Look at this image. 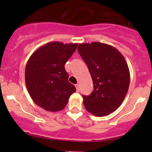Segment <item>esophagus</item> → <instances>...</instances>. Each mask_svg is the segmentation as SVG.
<instances>
[{
  "label": "esophagus",
  "mask_w": 152,
  "mask_h": 152,
  "mask_svg": "<svg viewBox=\"0 0 152 152\" xmlns=\"http://www.w3.org/2000/svg\"><path fill=\"white\" fill-rule=\"evenodd\" d=\"M75 87H76V91L77 92H79V88H80V87H79V85H75Z\"/></svg>",
  "instance_id": "1"
}]
</instances>
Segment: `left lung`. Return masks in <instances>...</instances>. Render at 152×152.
Here are the masks:
<instances>
[{"label": "left lung", "instance_id": "1", "mask_svg": "<svg viewBox=\"0 0 152 152\" xmlns=\"http://www.w3.org/2000/svg\"><path fill=\"white\" fill-rule=\"evenodd\" d=\"M78 51L94 87L90 96H83L85 109L99 117L110 115L124 102L129 86V70L124 56L115 48L99 42L79 44Z\"/></svg>", "mask_w": 152, "mask_h": 152}]
</instances>
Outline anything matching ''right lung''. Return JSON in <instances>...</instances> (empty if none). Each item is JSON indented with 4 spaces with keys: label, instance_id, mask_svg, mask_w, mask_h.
Masks as SVG:
<instances>
[{
    "label": "right lung",
    "instance_id": "right-lung-1",
    "mask_svg": "<svg viewBox=\"0 0 152 152\" xmlns=\"http://www.w3.org/2000/svg\"><path fill=\"white\" fill-rule=\"evenodd\" d=\"M77 45L48 42L35 50L28 60L25 70L27 90L34 102L46 111L63 110L76 91L69 82L65 65Z\"/></svg>",
    "mask_w": 152,
    "mask_h": 152
}]
</instances>
